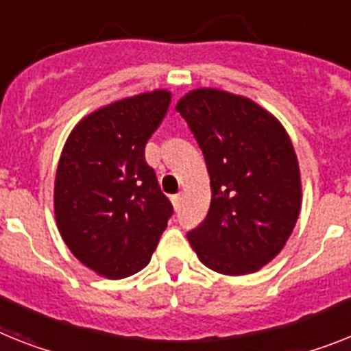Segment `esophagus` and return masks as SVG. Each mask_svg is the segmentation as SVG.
I'll return each mask as SVG.
<instances>
[{"mask_svg": "<svg viewBox=\"0 0 351 351\" xmlns=\"http://www.w3.org/2000/svg\"><path fill=\"white\" fill-rule=\"evenodd\" d=\"M171 202H173V207H175V208H180L182 196H180V194H175V196H171Z\"/></svg>", "mask_w": 351, "mask_h": 351, "instance_id": "esophagus-1", "label": "esophagus"}]
</instances>
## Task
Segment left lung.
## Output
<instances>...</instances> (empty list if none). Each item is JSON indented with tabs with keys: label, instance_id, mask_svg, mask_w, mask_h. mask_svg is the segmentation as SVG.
Segmentation results:
<instances>
[{
	"label": "left lung",
	"instance_id": "8db88e82",
	"mask_svg": "<svg viewBox=\"0 0 351 351\" xmlns=\"http://www.w3.org/2000/svg\"><path fill=\"white\" fill-rule=\"evenodd\" d=\"M205 157L212 199L187 234L199 261L223 275H248L280 253L300 207L302 182L289 135L243 96L196 89L176 103Z\"/></svg>",
	"mask_w": 351,
	"mask_h": 351
}]
</instances>
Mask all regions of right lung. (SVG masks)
Returning <instances> with one entry per match:
<instances>
[{
  "label": "right lung",
  "instance_id": "add662e5",
  "mask_svg": "<svg viewBox=\"0 0 351 351\" xmlns=\"http://www.w3.org/2000/svg\"><path fill=\"white\" fill-rule=\"evenodd\" d=\"M171 93L153 90L98 108L75 126L55 178V217L82 264L112 280L148 266L173 205L144 148Z\"/></svg>",
  "mask_w": 351,
  "mask_h": 351
}]
</instances>
